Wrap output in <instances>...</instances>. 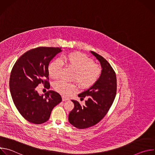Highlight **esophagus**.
<instances>
[{
  "instance_id": "obj_1",
  "label": "esophagus",
  "mask_w": 155,
  "mask_h": 155,
  "mask_svg": "<svg viewBox=\"0 0 155 155\" xmlns=\"http://www.w3.org/2000/svg\"><path fill=\"white\" fill-rule=\"evenodd\" d=\"M62 101H65L69 100V99L68 97H64V96L62 97Z\"/></svg>"
}]
</instances>
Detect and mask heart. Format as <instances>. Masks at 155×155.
Wrapping results in <instances>:
<instances>
[{
    "label": "heart",
    "mask_w": 155,
    "mask_h": 155,
    "mask_svg": "<svg viewBox=\"0 0 155 155\" xmlns=\"http://www.w3.org/2000/svg\"><path fill=\"white\" fill-rule=\"evenodd\" d=\"M62 63L74 71L72 80L76 81L83 89L95 84L102 73L101 68L94 64L91 58L82 53H71L63 56L60 61H54L48 65V72L52 78L56 79L59 76ZM53 87L55 91L64 96H68L77 90L74 83L66 82L62 80L55 81Z\"/></svg>",
    "instance_id": "b5f03b06"
}]
</instances>
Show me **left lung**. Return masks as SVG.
<instances>
[{"instance_id":"1","label":"left lung","mask_w":155,"mask_h":155,"mask_svg":"<svg viewBox=\"0 0 155 155\" xmlns=\"http://www.w3.org/2000/svg\"><path fill=\"white\" fill-rule=\"evenodd\" d=\"M101 63L102 73L97 81L78 96L84 97V105L74 100V108L69 115V123L78 129H86L98 123L107 114L117 94V77L112 66L102 56L91 51Z\"/></svg>"}]
</instances>
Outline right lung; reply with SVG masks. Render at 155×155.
Listing matches in <instances>:
<instances>
[{"mask_svg":"<svg viewBox=\"0 0 155 155\" xmlns=\"http://www.w3.org/2000/svg\"><path fill=\"white\" fill-rule=\"evenodd\" d=\"M61 48L38 47L22 55L12 68L9 86L13 102L18 112L33 124L48 120L53 108L62 101L61 95L50 90L40 95L36 87L40 83L49 89L48 67Z\"/></svg>","mask_w":155,"mask_h":155,"instance_id":"add662e5","label":"right lung"}]
</instances>
